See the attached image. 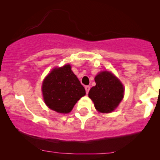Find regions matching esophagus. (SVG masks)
Listing matches in <instances>:
<instances>
[{
    "instance_id": "esophagus-1",
    "label": "esophagus",
    "mask_w": 160,
    "mask_h": 160,
    "mask_svg": "<svg viewBox=\"0 0 160 160\" xmlns=\"http://www.w3.org/2000/svg\"><path fill=\"white\" fill-rule=\"evenodd\" d=\"M85 89H86V93H89V89H90V86H85Z\"/></svg>"
}]
</instances>
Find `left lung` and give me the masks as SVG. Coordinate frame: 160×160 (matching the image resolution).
I'll use <instances>...</instances> for the list:
<instances>
[{
	"mask_svg": "<svg viewBox=\"0 0 160 160\" xmlns=\"http://www.w3.org/2000/svg\"><path fill=\"white\" fill-rule=\"evenodd\" d=\"M96 85L91 88L89 97L94 102L97 111L111 113L118 106L124 95L122 84L113 74L103 71L95 78Z\"/></svg>",
	"mask_w": 160,
	"mask_h": 160,
	"instance_id": "1",
	"label": "left lung"
}]
</instances>
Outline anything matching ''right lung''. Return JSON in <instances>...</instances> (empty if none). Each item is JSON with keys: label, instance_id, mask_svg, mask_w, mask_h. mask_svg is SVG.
I'll list each match as a JSON object with an SVG mask.
<instances>
[{"label": "right lung", "instance_id": "obj_1", "mask_svg": "<svg viewBox=\"0 0 160 160\" xmlns=\"http://www.w3.org/2000/svg\"><path fill=\"white\" fill-rule=\"evenodd\" d=\"M45 103L58 113L71 111L75 104L86 91L69 65L53 69L42 86Z\"/></svg>", "mask_w": 160, "mask_h": 160}]
</instances>
